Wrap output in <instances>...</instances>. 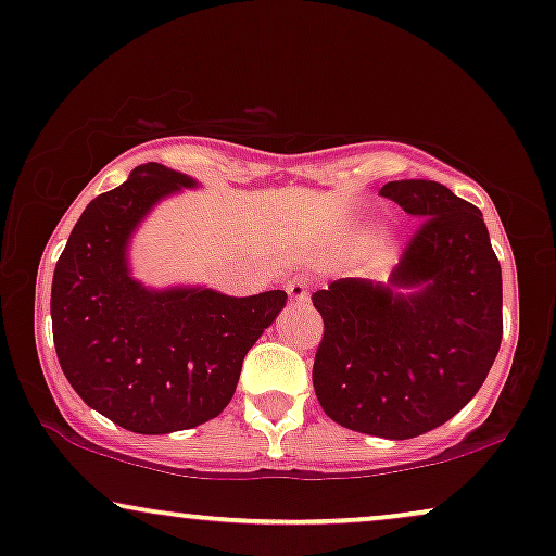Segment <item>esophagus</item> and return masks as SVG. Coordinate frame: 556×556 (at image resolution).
Returning a JSON list of instances; mask_svg holds the SVG:
<instances>
[{
	"instance_id": "1",
	"label": "esophagus",
	"mask_w": 556,
	"mask_h": 556,
	"mask_svg": "<svg viewBox=\"0 0 556 556\" xmlns=\"http://www.w3.org/2000/svg\"><path fill=\"white\" fill-rule=\"evenodd\" d=\"M288 295H291V301H308V280H304V278H295V280H291V283H288Z\"/></svg>"
}]
</instances>
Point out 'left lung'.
<instances>
[{"mask_svg":"<svg viewBox=\"0 0 556 556\" xmlns=\"http://www.w3.org/2000/svg\"><path fill=\"white\" fill-rule=\"evenodd\" d=\"M421 219L388 283L340 278L312 295L324 319L314 391L344 429L410 439L485 383L503 337L501 263L482 212L437 181L380 189Z\"/></svg>","mask_w":556,"mask_h":556,"instance_id":"left-lung-1","label":"left lung"}]
</instances>
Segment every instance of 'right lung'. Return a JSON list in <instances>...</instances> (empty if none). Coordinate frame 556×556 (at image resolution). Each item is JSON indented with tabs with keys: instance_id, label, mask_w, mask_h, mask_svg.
Listing matches in <instances>:
<instances>
[{
	"instance_id": "1",
	"label": "right lung",
	"mask_w": 556,
	"mask_h": 556,
	"mask_svg": "<svg viewBox=\"0 0 556 556\" xmlns=\"http://www.w3.org/2000/svg\"><path fill=\"white\" fill-rule=\"evenodd\" d=\"M197 181L161 163L137 165L84 208L50 291L58 363L86 406L135 434H170L219 416L242 359L286 306V291L225 295L132 278L127 248L157 201Z\"/></svg>"
}]
</instances>
